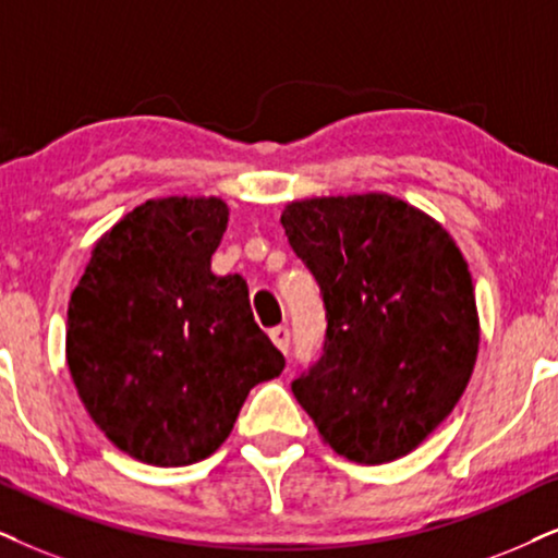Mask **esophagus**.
I'll list each match as a JSON object with an SVG mask.
<instances>
[{
  "label": "esophagus",
  "mask_w": 558,
  "mask_h": 558,
  "mask_svg": "<svg viewBox=\"0 0 558 558\" xmlns=\"http://www.w3.org/2000/svg\"><path fill=\"white\" fill-rule=\"evenodd\" d=\"M270 340L275 342V348H278L280 352H288V348H291V329H288V327H272L270 329Z\"/></svg>",
  "instance_id": "obj_1"
}]
</instances>
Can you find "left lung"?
Wrapping results in <instances>:
<instances>
[{
    "mask_svg": "<svg viewBox=\"0 0 558 558\" xmlns=\"http://www.w3.org/2000/svg\"><path fill=\"white\" fill-rule=\"evenodd\" d=\"M280 223L327 312L322 355L293 380V397L350 461L412 453L453 412L476 363L461 250L440 223L384 193L291 203Z\"/></svg>",
    "mask_w": 558,
    "mask_h": 558,
    "instance_id": "left-lung-1",
    "label": "left lung"
}]
</instances>
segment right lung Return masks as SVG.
<instances>
[{"label": "right lung", "mask_w": 558, "mask_h": 558, "mask_svg": "<svg viewBox=\"0 0 558 558\" xmlns=\"http://www.w3.org/2000/svg\"><path fill=\"white\" fill-rule=\"evenodd\" d=\"M227 223L218 197L146 201L95 244L69 301L80 399L112 446L151 466L208 458L246 393L286 368L246 280L210 272Z\"/></svg>", "instance_id": "add662e5"}]
</instances>
